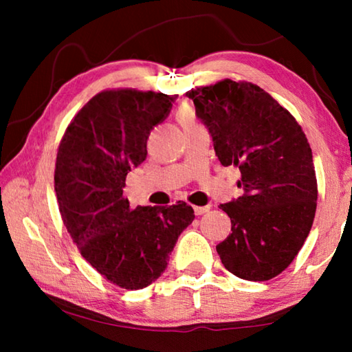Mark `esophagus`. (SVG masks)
Wrapping results in <instances>:
<instances>
[{
	"mask_svg": "<svg viewBox=\"0 0 352 352\" xmlns=\"http://www.w3.org/2000/svg\"><path fill=\"white\" fill-rule=\"evenodd\" d=\"M210 211V206H194V212L197 214V216H201V214H205Z\"/></svg>",
	"mask_w": 352,
	"mask_h": 352,
	"instance_id": "34e87169",
	"label": "esophagus"
}]
</instances>
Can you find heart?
Returning a JSON list of instances; mask_svg holds the SVG:
<instances>
[{
  "label": "heart",
  "mask_w": 352,
  "mask_h": 352,
  "mask_svg": "<svg viewBox=\"0 0 352 352\" xmlns=\"http://www.w3.org/2000/svg\"><path fill=\"white\" fill-rule=\"evenodd\" d=\"M177 119L183 126V129L192 127L197 124V116H195V111L190 109V107H182V109L177 111Z\"/></svg>",
  "instance_id": "1"
}]
</instances>
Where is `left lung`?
<instances>
[{"label":"left lung","mask_w":352,"mask_h":352,"mask_svg":"<svg viewBox=\"0 0 352 352\" xmlns=\"http://www.w3.org/2000/svg\"><path fill=\"white\" fill-rule=\"evenodd\" d=\"M210 130L222 166L241 170L243 194L220 205L231 234L216 247L225 269L269 281L290 265L312 228L317 177L296 119L250 82L220 80L186 93Z\"/></svg>","instance_id":"8db88e82"}]
</instances>
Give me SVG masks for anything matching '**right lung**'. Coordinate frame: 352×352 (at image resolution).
<instances>
[{
    "label": "right lung",
    "mask_w": 352,
    "mask_h": 352,
    "mask_svg": "<svg viewBox=\"0 0 352 352\" xmlns=\"http://www.w3.org/2000/svg\"><path fill=\"white\" fill-rule=\"evenodd\" d=\"M174 96L119 88L98 93L65 130L54 189L71 239L93 269L127 290L163 275L192 206L130 208L126 177L147 157L151 130L164 121Z\"/></svg>",
    "instance_id": "1"
}]
</instances>
